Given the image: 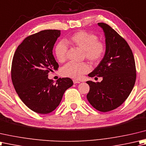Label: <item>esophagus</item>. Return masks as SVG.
I'll return each mask as SVG.
<instances>
[{"label":"esophagus","mask_w":146,"mask_h":146,"mask_svg":"<svg viewBox=\"0 0 146 146\" xmlns=\"http://www.w3.org/2000/svg\"><path fill=\"white\" fill-rule=\"evenodd\" d=\"M73 82H74V84H78V83H80L81 82H80L79 81H77V80L74 79L73 80Z\"/></svg>","instance_id":"1"}]
</instances>
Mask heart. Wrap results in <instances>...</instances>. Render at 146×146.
I'll list each match as a JSON object with an SVG mask.
<instances>
[{
	"label": "heart",
	"mask_w": 146,
	"mask_h": 146,
	"mask_svg": "<svg viewBox=\"0 0 146 146\" xmlns=\"http://www.w3.org/2000/svg\"><path fill=\"white\" fill-rule=\"evenodd\" d=\"M98 39L97 36L93 33L86 31H79L65 40V42L83 50L85 58L91 64H96L102 60L105 52V44ZM67 50V45L62 41L56 44L54 52L59 62H64L65 60ZM89 70L90 68L86 63L74 64L70 62L62 68L61 74L64 77L79 79Z\"/></svg>",
	"instance_id": "1"
}]
</instances>
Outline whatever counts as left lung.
Masks as SVG:
<instances>
[{
  "label": "left lung",
  "mask_w": 146,
  "mask_h": 146,
  "mask_svg": "<svg viewBox=\"0 0 146 146\" xmlns=\"http://www.w3.org/2000/svg\"><path fill=\"white\" fill-rule=\"evenodd\" d=\"M98 25L105 36L103 58L88 76L102 77V82L88 81L87 99L97 110L107 112L118 108L129 97L134 86L136 69L132 50L127 41L106 23Z\"/></svg>",
  "instance_id": "obj_1"
}]
</instances>
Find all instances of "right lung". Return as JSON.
Instances as JSON below:
<instances>
[{"label":"right lung","mask_w":146,"mask_h":146,"mask_svg":"<svg viewBox=\"0 0 146 146\" xmlns=\"http://www.w3.org/2000/svg\"><path fill=\"white\" fill-rule=\"evenodd\" d=\"M60 31L46 29L29 36L17 46L11 67L12 82L20 99L28 108L40 114L56 109L68 88L73 85L68 77L53 84L48 74L57 70L53 55V46Z\"/></svg>","instance_id":"obj_1"}]
</instances>
